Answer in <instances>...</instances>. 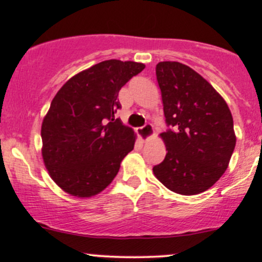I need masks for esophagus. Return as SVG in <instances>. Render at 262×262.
I'll use <instances>...</instances> for the list:
<instances>
[{
    "label": "esophagus",
    "instance_id": "34e87169",
    "mask_svg": "<svg viewBox=\"0 0 262 262\" xmlns=\"http://www.w3.org/2000/svg\"><path fill=\"white\" fill-rule=\"evenodd\" d=\"M137 133L143 140H148L152 137V135H154V128H152L151 124H149L148 123V124H145L144 127L138 128Z\"/></svg>",
    "mask_w": 262,
    "mask_h": 262
}]
</instances>
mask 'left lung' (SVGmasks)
<instances>
[{"label": "left lung", "mask_w": 262, "mask_h": 262, "mask_svg": "<svg viewBox=\"0 0 262 262\" xmlns=\"http://www.w3.org/2000/svg\"><path fill=\"white\" fill-rule=\"evenodd\" d=\"M156 79L170 129L160 134L167 152L152 172L170 191L198 194L229 165L236 143L230 110L208 81L181 62H159Z\"/></svg>", "instance_id": "obj_1"}]
</instances>
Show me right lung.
<instances>
[{"label":"right lung","instance_id":"1","mask_svg":"<svg viewBox=\"0 0 262 262\" xmlns=\"http://www.w3.org/2000/svg\"><path fill=\"white\" fill-rule=\"evenodd\" d=\"M145 65L106 60L66 81L41 124V155L54 182L75 197H92L113 181L135 134L114 113L119 90Z\"/></svg>","mask_w":262,"mask_h":262}]
</instances>
